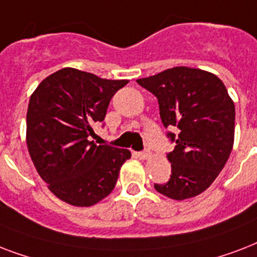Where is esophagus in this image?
Here are the masks:
<instances>
[{
  "instance_id": "esophagus-1",
  "label": "esophagus",
  "mask_w": 257,
  "mask_h": 257,
  "mask_svg": "<svg viewBox=\"0 0 257 257\" xmlns=\"http://www.w3.org/2000/svg\"><path fill=\"white\" fill-rule=\"evenodd\" d=\"M136 157H137V159H140V160H147V159L149 157V153L139 152V153H136Z\"/></svg>"
}]
</instances>
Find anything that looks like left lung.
Wrapping results in <instances>:
<instances>
[{
	"mask_svg": "<svg viewBox=\"0 0 257 257\" xmlns=\"http://www.w3.org/2000/svg\"><path fill=\"white\" fill-rule=\"evenodd\" d=\"M137 82L159 100L160 117L176 147L168 155L172 175L155 189L173 200L195 197L209 188L231 155L235 104L224 82L207 70L175 66Z\"/></svg>",
	"mask_w": 257,
	"mask_h": 257,
	"instance_id": "obj_1",
	"label": "left lung"
}]
</instances>
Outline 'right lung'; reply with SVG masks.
<instances>
[{
	"mask_svg": "<svg viewBox=\"0 0 257 257\" xmlns=\"http://www.w3.org/2000/svg\"><path fill=\"white\" fill-rule=\"evenodd\" d=\"M128 80H105L74 68L44 78L29 100L26 144L49 191L74 207L94 205L113 191L128 149L89 141L113 94Z\"/></svg>",
	"mask_w": 257,
	"mask_h": 257,
	"instance_id": "1",
	"label": "right lung"
}]
</instances>
